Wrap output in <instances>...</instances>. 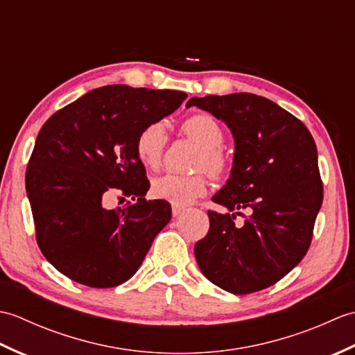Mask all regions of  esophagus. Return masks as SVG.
Returning a JSON list of instances; mask_svg holds the SVG:
<instances>
[{"instance_id":"obj_1","label":"esophagus","mask_w":355,"mask_h":355,"mask_svg":"<svg viewBox=\"0 0 355 355\" xmlns=\"http://www.w3.org/2000/svg\"><path fill=\"white\" fill-rule=\"evenodd\" d=\"M184 212V209L183 207H180V206H172V215L173 216H178L180 214H183Z\"/></svg>"}]
</instances>
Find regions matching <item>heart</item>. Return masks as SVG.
Instances as JSON below:
<instances>
[{
  "mask_svg": "<svg viewBox=\"0 0 355 355\" xmlns=\"http://www.w3.org/2000/svg\"><path fill=\"white\" fill-rule=\"evenodd\" d=\"M182 131L201 148L197 168L205 169L212 177H220L227 168L224 154L220 150L224 143V131L209 114H193L182 123ZM166 145V130L162 123H149L141 128L135 139V155L146 168L154 169L162 162ZM206 191V180L201 175L180 177L163 173L150 183V195L168 201L173 206H187Z\"/></svg>",
  "mask_w": 355,
  "mask_h": 355,
  "instance_id": "heart-1",
  "label": "heart"
}]
</instances>
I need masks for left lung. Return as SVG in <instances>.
<instances>
[{"instance_id": "8db88e82", "label": "left lung", "mask_w": 355, "mask_h": 355, "mask_svg": "<svg viewBox=\"0 0 355 355\" xmlns=\"http://www.w3.org/2000/svg\"><path fill=\"white\" fill-rule=\"evenodd\" d=\"M186 107L223 120L235 140L230 177L212 197L227 212L209 210L210 227L195 244V259L210 282L232 294L267 288L311 244L323 201L313 135L288 111L252 93L192 97ZM241 208L252 216L238 228L232 220Z\"/></svg>"}]
</instances>
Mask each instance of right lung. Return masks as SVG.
Here are the masks:
<instances>
[{
  "label": "right lung",
  "mask_w": 355,
  "mask_h": 355,
  "mask_svg": "<svg viewBox=\"0 0 355 355\" xmlns=\"http://www.w3.org/2000/svg\"><path fill=\"white\" fill-rule=\"evenodd\" d=\"M186 97L173 89L107 85L44 123L27 166L26 191L37 245L58 271L93 288H110L139 270L172 212L168 201L145 200L149 182L135 139ZM116 189L135 202L105 208L103 201Z\"/></svg>",
  "instance_id": "1"
}]
</instances>
